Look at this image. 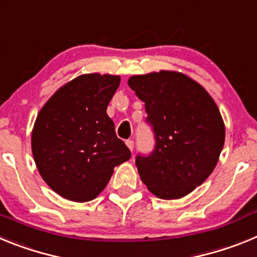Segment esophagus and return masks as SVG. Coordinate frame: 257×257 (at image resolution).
<instances>
[{"instance_id":"obj_1","label":"esophagus","mask_w":257,"mask_h":257,"mask_svg":"<svg viewBox=\"0 0 257 257\" xmlns=\"http://www.w3.org/2000/svg\"><path fill=\"white\" fill-rule=\"evenodd\" d=\"M126 145H127V148L133 152V149H134V142H133V140H126Z\"/></svg>"}]
</instances>
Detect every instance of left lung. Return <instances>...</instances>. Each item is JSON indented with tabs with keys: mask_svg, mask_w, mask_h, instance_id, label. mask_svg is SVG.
<instances>
[{
	"mask_svg": "<svg viewBox=\"0 0 257 257\" xmlns=\"http://www.w3.org/2000/svg\"><path fill=\"white\" fill-rule=\"evenodd\" d=\"M145 103L156 148L136 157L140 179L161 199L192 193L213 171L225 142V126L216 103L194 79L174 70L128 78Z\"/></svg>",
	"mask_w": 257,
	"mask_h": 257,
	"instance_id": "8db88e82",
	"label": "left lung"
}]
</instances>
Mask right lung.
I'll return each instance as SVG.
<instances>
[{"label": "right lung", "mask_w": 257, "mask_h": 257, "mask_svg": "<svg viewBox=\"0 0 257 257\" xmlns=\"http://www.w3.org/2000/svg\"><path fill=\"white\" fill-rule=\"evenodd\" d=\"M121 77L90 73L61 86L36 118L32 153L45 183L73 202L96 198L131 152L106 108Z\"/></svg>", "instance_id": "1"}]
</instances>
